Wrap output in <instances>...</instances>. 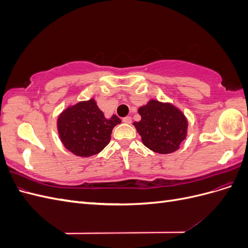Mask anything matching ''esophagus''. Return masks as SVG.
I'll list each match as a JSON object with an SVG mask.
<instances>
[{"mask_svg": "<svg viewBox=\"0 0 248 248\" xmlns=\"http://www.w3.org/2000/svg\"><path fill=\"white\" fill-rule=\"evenodd\" d=\"M122 121L126 124H130L131 123V118L130 117H125L122 119Z\"/></svg>", "mask_w": 248, "mask_h": 248, "instance_id": "1", "label": "esophagus"}]
</instances>
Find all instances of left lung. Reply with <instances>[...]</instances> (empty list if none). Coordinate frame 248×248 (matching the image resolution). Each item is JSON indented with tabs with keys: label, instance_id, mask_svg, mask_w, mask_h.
Instances as JSON below:
<instances>
[{
	"label": "left lung",
	"instance_id": "8db88e82",
	"mask_svg": "<svg viewBox=\"0 0 248 248\" xmlns=\"http://www.w3.org/2000/svg\"><path fill=\"white\" fill-rule=\"evenodd\" d=\"M141 117L134 122L142 144L160 154L175 152L185 140L187 121L185 116L174 106L150 100L147 106L139 108Z\"/></svg>",
	"mask_w": 248,
	"mask_h": 248
}]
</instances>
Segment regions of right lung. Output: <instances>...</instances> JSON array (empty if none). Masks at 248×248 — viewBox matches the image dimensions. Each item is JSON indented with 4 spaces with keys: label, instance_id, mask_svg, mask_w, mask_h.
<instances>
[{
    "label": "right lung",
    "instance_id": "right-lung-1",
    "mask_svg": "<svg viewBox=\"0 0 248 248\" xmlns=\"http://www.w3.org/2000/svg\"><path fill=\"white\" fill-rule=\"evenodd\" d=\"M121 123L116 115L104 118L94 99L77 103L58 119V131L63 145L80 157L98 154L108 146L111 130Z\"/></svg>",
    "mask_w": 248,
    "mask_h": 248
}]
</instances>
